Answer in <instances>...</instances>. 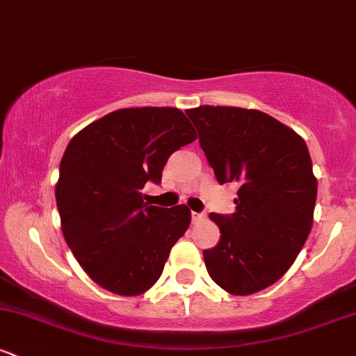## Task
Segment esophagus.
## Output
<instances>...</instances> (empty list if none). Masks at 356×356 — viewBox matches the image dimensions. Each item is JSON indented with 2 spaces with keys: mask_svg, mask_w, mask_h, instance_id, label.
<instances>
[{
  "mask_svg": "<svg viewBox=\"0 0 356 356\" xmlns=\"http://www.w3.org/2000/svg\"><path fill=\"white\" fill-rule=\"evenodd\" d=\"M206 219V214H202V212H192V222H201V220Z\"/></svg>",
  "mask_w": 356,
  "mask_h": 356,
  "instance_id": "obj_1",
  "label": "esophagus"
}]
</instances>
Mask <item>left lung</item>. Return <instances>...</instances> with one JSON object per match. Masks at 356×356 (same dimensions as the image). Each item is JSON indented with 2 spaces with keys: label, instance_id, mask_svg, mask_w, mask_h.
Returning <instances> with one entry per match:
<instances>
[{
  "label": "left lung",
  "instance_id": "8db88e82",
  "mask_svg": "<svg viewBox=\"0 0 356 356\" xmlns=\"http://www.w3.org/2000/svg\"><path fill=\"white\" fill-rule=\"evenodd\" d=\"M219 184L239 186L236 211L214 214L220 241L204 251L224 291H261L291 268L313 226L318 184L308 147L259 110L201 105L186 110Z\"/></svg>",
  "mask_w": 356,
  "mask_h": 356
}]
</instances>
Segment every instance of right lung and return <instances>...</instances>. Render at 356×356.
Segmentation results:
<instances>
[{
    "instance_id": "obj_1",
    "label": "right lung",
    "mask_w": 356,
    "mask_h": 356,
    "mask_svg": "<svg viewBox=\"0 0 356 356\" xmlns=\"http://www.w3.org/2000/svg\"><path fill=\"white\" fill-rule=\"evenodd\" d=\"M195 138L179 108L138 107L107 113L68 144L55 187L61 231L83 271L107 291L137 296L161 277L191 211L149 206L142 189L161 182L170 154Z\"/></svg>"
}]
</instances>
